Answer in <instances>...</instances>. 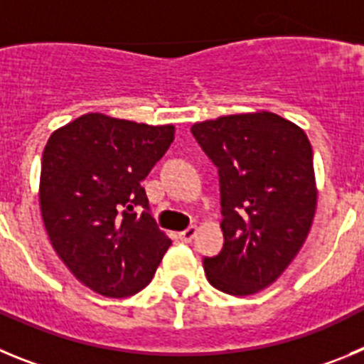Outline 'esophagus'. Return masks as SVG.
I'll list each match as a JSON object with an SVG mask.
<instances>
[{"label":"esophagus","instance_id":"esophagus-1","mask_svg":"<svg viewBox=\"0 0 364 364\" xmlns=\"http://www.w3.org/2000/svg\"><path fill=\"white\" fill-rule=\"evenodd\" d=\"M195 235H197V226H189L188 230L180 231L178 237L180 240H184V242H191V240L195 239Z\"/></svg>","mask_w":364,"mask_h":364}]
</instances>
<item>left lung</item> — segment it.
<instances>
[{"label":"left lung","instance_id":"8db88e82","mask_svg":"<svg viewBox=\"0 0 364 364\" xmlns=\"http://www.w3.org/2000/svg\"><path fill=\"white\" fill-rule=\"evenodd\" d=\"M191 133L218 169L224 246L205 277L230 295L268 288L308 237L317 205L314 151L299 125L259 111L198 122Z\"/></svg>","mask_w":364,"mask_h":364}]
</instances>
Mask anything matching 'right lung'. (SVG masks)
<instances>
[{"label": "right lung", "mask_w": 364, "mask_h": 364, "mask_svg": "<svg viewBox=\"0 0 364 364\" xmlns=\"http://www.w3.org/2000/svg\"><path fill=\"white\" fill-rule=\"evenodd\" d=\"M173 138V125L89 112L54 131L45 146V230L63 264L96 294L122 299L144 290L171 246L151 217L140 182Z\"/></svg>", "instance_id": "add662e5"}]
</instances>
